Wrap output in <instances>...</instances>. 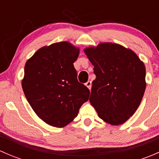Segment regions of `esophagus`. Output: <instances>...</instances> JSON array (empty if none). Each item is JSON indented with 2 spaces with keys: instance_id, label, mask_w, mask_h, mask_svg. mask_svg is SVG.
Wrapping results in <instances>:
<instances>
[{
  "instance_id": "34e87169",
  "label": "esophagus",
  "mask_w": 159,
  "mask_h": 159,
  "mask_svg": "<svg viewBox=\"0 0 159 159\" xmlns=\"http://www.w3.org/2000/svg\"><path fill=\"white\" fill-rule=\"evenodd\" d=\"M85 85H86V87H88L89 89H91V81H88L87 82L85 83Z\"/></svg>"
}]
</instances>
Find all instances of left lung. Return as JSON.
Segmentation results:
<instances>
[{"label":"left lung","instance_id":"8db88e82","mask_svg":"<svg viewBox=\"0 0 159 159\" xmlns=\"http://www.w3.org/2000/svg\"><path fill=\"white\" fill-rule=\"evenodd\" d=\"M84 51L96 75L91 105L105 122L123 124L135 112L143 98L145 65L134 51L118 44L102 43Z\"/></svg>","mask_w":159,"mask_h":159}]
</instances>
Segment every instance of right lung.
<instances>
[{
    "label": "right lung",
    "mask_w": 159,
    "mask_h": 159,
    "mask_svg": "<svg viewBox=\"0 0 159 159\" xmlns=\"http://www.w3.org/2000/svg\"><path fill=\"white\" fill-rule=\"evenodd\" d=\"M78 54V48L63 41L38 50L25 64V97L37 115L54 127L71 122L89 100V89L78 82L73 65Z\"/></svg>",
    "instance_id": "right-lung-1"
}]
</instances>
